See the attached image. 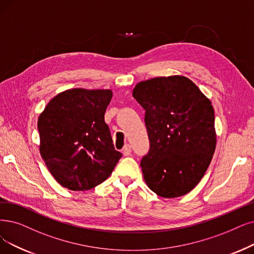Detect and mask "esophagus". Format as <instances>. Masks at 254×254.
<instances>
[{
    "instance_id": "obj_1",
    "label": "esophagus",
    "mask_w": 254,
    "mask_h": 254,
    "mask_svg": "<svg viewBox=\"0 0 254 254\" xmlns=\"http://www.w3.org/2000/svg\"><path fill=\"white\" fill-rule=\"evenodd\" d=\"M130 153H131V147L129 145H126L123 149V154L124 156H129Z\"/></svg>"
}]
</instances>
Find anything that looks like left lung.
<instances>
[{
  "mask_svg": "<svg viewBox=\"0 0 254 254\" xmlns=\"http://www.w3.org/2000/svg\"><path fill=\"white\" fill-rule=\"evenodd\" d=\"M132 95L146 110L150 150L140 167L147 186L162 198L188 194L204 176L216 150L211 102L179 75L140 81Z\"/></svg>",
  "mask_w": 254,
  "mask_h": 254,
  "instance_id": "left-lung-1",
  "label": "left lung"
}]
</instances>
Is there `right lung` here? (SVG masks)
Masks as SVG:
<instances>
[{
  "label": "right lung",
  "mask_w": 254,
  "mask_h": 254,
  "mask_svg": "<svg viewBox=\"0 0 254 254\" xmlns=\"http://www.w3.org/2000/svg\"><path fill=\"white\" fill-rule=\"evenodd\" d=\"M111 98L110 89H66L39 115L40 155L64 188L92 190L110 176L122 157L104 121Z\"/></svg>",
  "instance_id": "1"
}]
</instances>
